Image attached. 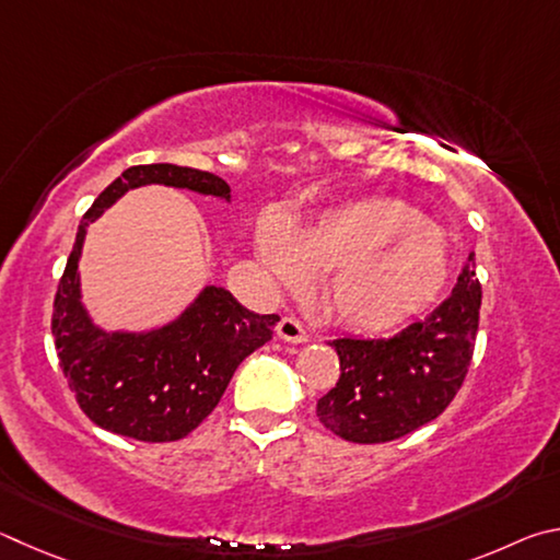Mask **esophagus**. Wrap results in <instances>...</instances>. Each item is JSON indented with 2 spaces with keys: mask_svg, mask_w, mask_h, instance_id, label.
Wrapping results in <instances>:
<instances>
[{
  "mask_svg": "<svg viewBox=\"0 0 560 560\" xmlns=\"http://www.w3.org/2000/svg\"><path fill=\"white\" fill-rule=\"evenodd\" d=\"M278 337L282 341H290V345H302V341H307V331L298 319L282 317L280 325H278Z\"/></svg>",
  "mask_w": 560,
  "mask_h": 560,
  "instance_id": "esophagus-1",
  "label": "esophagus"
}]
</instances>
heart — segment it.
Masks as SVG:
<instances>
[{
  "mask_svg": "<svg viewBox=\"0 0 560 560\" xmlns=\"http://www.w3.org/2000/svg\"><path fill=\"white\" fill-rule=\"evenodd\" d=\"M255 248L282 288L325 270L317 292L322 312L357 331H384L418 315L447 278L443 233L398 199L337 206L298 231L265 215Z\"/></svg>",
  "mask_w": 560,
  "mask_h": 560,
  "instance_id": "heart-1",
  "label": "heart"
}]
</instances>
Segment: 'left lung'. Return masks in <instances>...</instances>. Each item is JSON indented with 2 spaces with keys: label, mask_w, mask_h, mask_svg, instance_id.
Wrapping results in <instances>:
<instances>
[{
  "label": "left lung",
  "mask_w": 560,
  "mask_h": 560,
  "mask_svg": "<svg viewBox=\"0 0 560 560\" xmlns=\"http://www.w3.org/2000/svg\"><path fill=\"white\" fill-rule=\"evenodd\" d=\"M472 262L475 255H469L453 295L398 335L329 341L341 374L337 386L317 400L322 425L349 443H388L435 420L453 404L479 329L482 285Z\"/></svg>",
  "instance_id": "obj_1"
}]
</instances>
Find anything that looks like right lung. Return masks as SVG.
I'll list each match as a JSON object with an SVG mask.
<instances>
[{
	"mask_svg": "<svg viewBox=\"0 0 560 560\" xmlns=\"http://www.w3.org/2000/svg\"><path fill=\"white\" fill-rule=\"evenodd\" d=\"M144 184L231 199V186L211 172L176 164H137L97 196L78 225L58 280L51 335L68 386L83 413L103 430L142 443H172L199 428L219 406L245 357L270 341L278 315H255L229 290L203 288L179 317L160 329L103 331L81 302L78 260L88 223L125 191Z\"/></svg>",
	"mask_w": 560,
	"mask_h": 560,
	"instance_id": "1",
	"label": "right lung"
}]
</instances>
